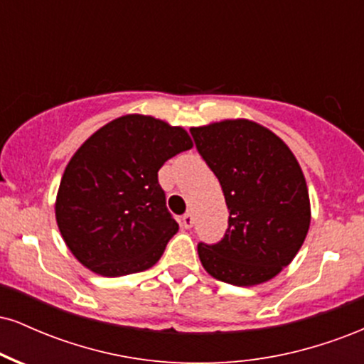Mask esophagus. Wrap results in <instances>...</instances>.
Listing matches in <instances>:
<instances>
[{
  "label": "esophagus",
  "mask_w": 364,
  "mask_h": 364,
  "mask_svg": "<svg viewBox=\"0 0 364 364\" xmlns=\"http://www.w3.org/2000/svg\"><path fill=\"white\" fill-rule=\"evenodd\" d=\"M193 223H195V219H193V214H191V212H186V214L181 217V225H183V228L190 229L191 225H193Z\"/></svg>",
  "instance_id": "obj_1"
}]
</instances>
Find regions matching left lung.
Wrapping results in <instances>:
<instances>
[{
  "label": "left lung",
  "instance_id": "left-lung-1",
  "mask_svg": "<svg viewBox=\"0 0 364 364\" xmlns=\"http://www.w3.org/2000/svg\"><path fill=\"white\" fill-rule=\"evenodd\" d=\"M190 132L229 208L223 240L198 243L203 269L232 286L270 281L292 262L310 228V196L294 154L275 133L248 119Z\"/></svg>",
  "mask_w": 364,
  "mask_h": 364
}]
</instances>
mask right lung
Wrapping results in <instances>:
<instances>
[{
  "instance_id": "obj_1",
  "label": "right lung",
  "mask_w": 364,
  "mask_h": 364,
  "mask_svg": "<svg viewBox=\"0 0 364 364\" xmlns=\"http://www.w3.org/2000/svg\"><path fill=\"white\" fill-rule=\"evenodd\" d=\"M191 147L181 127L144 114L112 119L83 141L56 196L58 228L82 265L104 277L156 265L178 232L157 173Z\"/></svg>"
}]
</instances>
